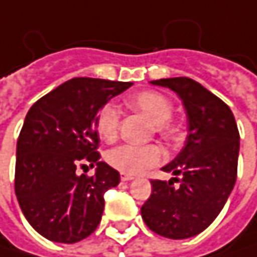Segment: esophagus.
Segmentation results:
<instances>
[{
    "label": "esophagus",
    "mask_w": 257,
    "mask_h": 257,
    "mask_svg": "<svg viewBox=\"0 0 257 257\" xmlns=\"http://www.w3.org/2000/svg\"><path fill=\"white\" fill-rule=\"evenodd\" d=\"M120 179H122V181H131V180H134V177H132V176H129V174H122V176H120Z\"/></svg>",
    "instance_id": "34e87169"
}]
</instances>
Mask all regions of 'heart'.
I'll return each instance as SVG.
<instances>
[{"label": "heart", "mask_w": 257, "mask_h": 257, "mask_svg": "<svg viewBox=\"0 0 257 257\" xmlns=\"http://www.w3.org/2000/svg\"><path fill=\"white\" fill-rule=\"evenodd\" d=\"M131 108L143 113L159 134L171 135L174 128L168 123L173 116L171 101L159 92L144 90L135 95H131L126 99ZM120 116L117 108L113 104H105L96 117V132L101 140L111 141L119 132ZM165 158V152L158 144L135 146V144H120L107 153V162L125 173V174H141L146 170L159 165Z\"/></svg>", "instance_id": "b5f03b06"}]
</instances>
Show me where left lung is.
Returning <instances> with one entry per match:
<instances>
[{
    "label": "left lung",
    "mask_w": 257,
    "mask_h": 257,
    "mask_svg": "<svg viewBox=\"0 0 257 257\" xmlns=\"http://www.w3.org/2000/svg\"><path fill=\"white\" fill-rule=\"evenodd\" d=\"M181 99L187 137L179 155L162 168L173 179L152 180V195L141 207L149 229L173 239L195 236L219 216L231 195L239 153V134L231 108L189 77L150 81ZM180 184L174 187V181Z\"/></svg>",
    "instance_id": "8db88e82"
}]
</instances>
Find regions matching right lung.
I'll return each instance as SVG.
<instances>
[{"label": "right lung", "mask_w": 257, "mask_h": 257, "mask_svg": "<svg viewBox=\"0 0 257 257\" xmlns=\"http://www.w3.org/2000/svg\"><path fill=\"white\" fill-rule=\"evenodd\" d=\"M131 81L71 78L28 111L16 147L15 190L29 225L55 242L73 244L101 222L105 190L120 174L99 161L96 117ZM97 165L92 178L78 176V165Z\"/></svg>", "instance_id": "add662e5"}]
</instances>
